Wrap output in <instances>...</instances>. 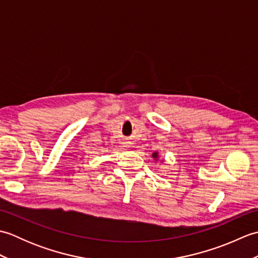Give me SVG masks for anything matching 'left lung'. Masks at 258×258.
Segmentation results:
<instances>
[{
    "mask_svg": "<svg viewBox=\"0 0 258 258\" xmlns=\"http://www.w3.org/2000/svg\"><path fill=\"white\" fill-rule=\"evenodd\" d=\"M153 157H154V158H157V157H158V154H157V153H154V154H153Z\"/></svg>",
    "mask_w": 258,
    "mask_h": 258,
    "instance_id": "left-lung-1",
    "label": "left lung"
}]
</instances>
